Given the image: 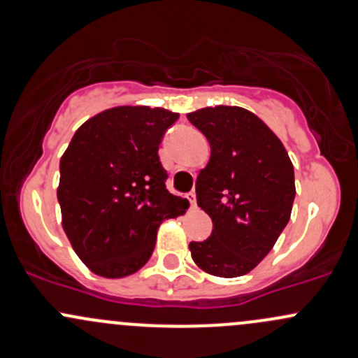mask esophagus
Returning <instances> with one entry per match:
<instances>
[{
    "label": "esophagus",
    "instance_id": "obj_1",
    "mask_svg": "<svg viewBox=\"0 0 358 358\" xmlns=\"http://www.w3.org/2000/svg\"><path fill=\"white\" fill-rule=\"evenodd\" d=\"M187 201H189L190 208H195V204H197V199H195L194 192H189V194H187Z\"/></svg>",
    "mask_w": 358,
    "mask_h": 358
}]
</instances>
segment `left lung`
I'll use <instances>...</instances> for the list:
<instances>
[{
  "instance_id": "8db88e82",
  "label": "left lung",
  "mask_w": 358,
  "mask_h": 358,
  "mask_svg": "<svg viewBox=\"0 0 358 358\" xmlns=\"http://www.w3.org/2000/svg\"><path fill=\"white\" fill-rule=\"evenodd\" d=\"M187 118L210 145L195 194L199 208L213 220V231L202 242H190L192 259L214 276H243L269 254L288 224L293 164L280 138L243 108H204Z\"/></svg>"
}]
</instances>
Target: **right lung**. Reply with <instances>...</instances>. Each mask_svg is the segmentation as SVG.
Instances as JSON below:
<instances>
[{
  "instance_id": "add662e5",
  "label": "right lung",
  "mask_w": 358,
  "mask_h": 358,
  "mask_svg": "<svg viewBox=\"0 0 358 358\" xmlns=\"http://www.w3.org/2000/svg\"><path fill=\"white\" fill-rule=\"evenodd\" d=\"M161 108L120 106L87 120L59 161L58 202L71 247L92 273H137L157 228L189 208L169 194L159 144L178 120Z\"/></svg>"
}]
</instances>
